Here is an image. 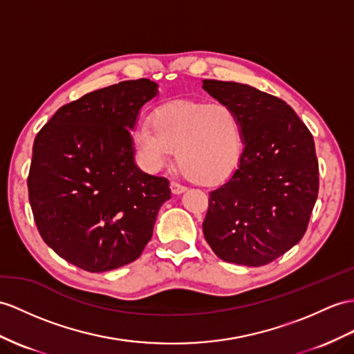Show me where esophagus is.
<instances>
[{
  "label": "esophagus",
  "mask_w": 354,
  "mask_h": 354,
  "mask_svg": "<svg viewBox=\"0 0 354 354\" xmlns=\"http://www.w3.org/2000/svg\"><path fill=\"white\" fill-rule=\"evenodd\" d=\"M169 187H171V192L174 194V195H178V194H182V192H185V191H186V187H185L183 185L177 183V182H171Z\"/></svg>",
  "instance_id": "obj_1"
}]
</instances>
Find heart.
<instances>
[{
	"label": "heart",
	"mask_w": 354,
	"mask_h": 354,
	"mask_svg": "<svg viewBox=\"0 0 354 354\" xmlns=\"http://www.w3.org/2000/svg\"><path fill=\"white\" fill-rule=\"evenodd\" d=\"M132 133L135 151L149 171H159L177 150V163L198 183H218L236 169L243 150L237 114L225 103L178 100L154 109Z\"/></svg>",
	"instance_id": "heart-1"
}]
</instances>
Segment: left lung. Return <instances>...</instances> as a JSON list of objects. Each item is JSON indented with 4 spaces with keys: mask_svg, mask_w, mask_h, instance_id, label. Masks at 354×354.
<instances>
[{
    "mask_svg": "<svg viewBox=\"0 0 354 354\" xmlns=\"http://www.w3.org/2000/svg\"><path fill=\"white\" fill-rule=\"evenodd\" d=\"M212 97L231 106L243 151L228 180L209 195L203 232L221 260L269 264L300 242L318 195L311 132L291 106L251 85L204 80Z\"/></svg>",
    "mask_w": 354,
    "mask_h": 354,
    "instance_id": "left-lung-1",
    "label": "left lung"
}]
</instances>
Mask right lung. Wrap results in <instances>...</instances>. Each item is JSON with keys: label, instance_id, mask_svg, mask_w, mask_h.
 Instances as JSON below:
<instances>
[{"label": "right lung", "instance_id": "right-lung-1", "mask_svg": "<svg viewBox=\"0 0 354 354\" xmlns=\"http://www.w3.org/2000/svg\"><path fill=\"white\" fill-rule=\"evenodd\" d=\"M150 80L123 81L59 108L32 145L28 198L45 243L87 272L135 261L153 236L169 182L135 163L132 131L158 96Z\"/></svg>", "mask_w": 354, "mask_h": 354}]
</instances>
